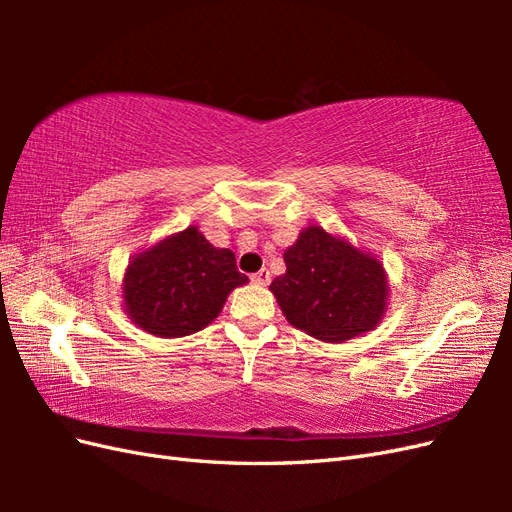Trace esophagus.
<instances>
[{"instance_id":"esophagus-1","label":"esophagus","mask_w":512,"mask_h":512,"mask_svg":"<svg viewBox=\"0 0 512 512\" xmlns=\"http://www.w3.org/2000/svg\"><path fill=\"white\" fill-rule=\"evenodd\" d=\"M252 282H254L256 286H267V284L271 282V273H269L267 269H260L258 273L252 275Z\"/></svg>"}]
</instances>
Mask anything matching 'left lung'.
Here are the masks:
<instances>
[{"label": "left lung", "mask_w": 512, "mask_h": 512, "mask_svg": "<svg viewBox=\"0 0 512 512\" xmlns=\"http://www.w3.org/2000/svg\"><path fill=\"white\" fill-rule=\"evenodd\" d=\"M286 273L269 290L294 329L342 344L376 329L389 309V277L380 258L307 226L284 252Z\"/></svg>", "instance_id": "obj_1"}]
</instances>
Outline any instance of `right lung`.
<instances>
[{
    "label": "right lung",
    "instance_id": "obj_1",
    "mask_svg": "<svg viewBox=\"0 0 512 512\" xmlns=\"http://www.w3.org/2000/svg\"><path fill=\"white\" fill-rule=\"evenodd\" d=\"M247 282L235 254L192 224L132 256L121 282L123 312L149 335L185 337L218 318L228 294Z\"/></svg>",
    "mask_w": 512,
    "mask_h": 512
}]
</instances>
